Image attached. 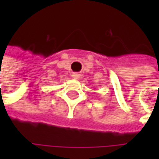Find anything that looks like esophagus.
Returning <instances> with one entry per match:
<instances>
[{
  "label": "esophagus",
  "instance_id": "1",
  "mask_svg": "<svg viewBox=\"0 0 159 159\" xmlns=\"http://www.w3.org/2000/svg\"><path fill=\"white\" fill-rule=\"evenodd\" d=\"M72 77L75 78V79H78L80 77V75L78 73H73V74H72Z\"/></svg>",
  "mask_w": 159,
  "mask_h": 159
}]
</instances>
